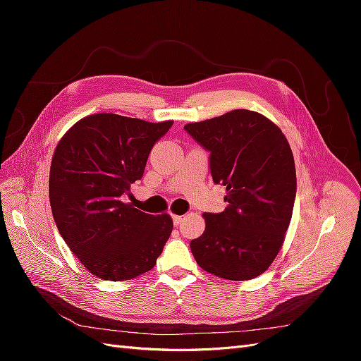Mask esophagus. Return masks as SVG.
I'll list each match as a JSON object with an SVG mask.
<instances>
[{"mask_svg": "<svg viewBox=\"0 0 361 361\" xmlns=\"http://www.w3.org/2000/svg\"><path fill=\"white\" fill-rule=\"evenodd\" d=\"M171 218H173L174 226H179L182 223V220H183V216H180V215H173Z\"/></svg>", "mask_w": 361, "mask_h": 361, "instance_id": "esophagus-1", "label": "esophagus"}]
</instances>
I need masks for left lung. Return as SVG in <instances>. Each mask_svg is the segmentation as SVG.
I'll use <instances>...</instances> for the list:
<instances>
[{
  "mask_svg": "<svg viewBox=\"0 0 361 361\" xmlns=\"http://www.w3.org/2000/svg\"><path fill=\"white\" fill-rule=\"evenodd\" d=\"M183 129L209 152L214 183L227 207L204 212L206 228L190 247L207 272L226 280L255 279L269 268L289 227L297 173L280 128L256 111L233 110Z\"/></svg>",
  "mask_w": 361,
  "mask_h": 361,
  "instance_id": "left-lung-1",
  "label": "left lung"
}]
</instances>
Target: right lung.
Listing matches in <instances>:
<instances>
[{
  "instance_id": "obj_1",
  "label": "right lung",
  "mask_w": 361,
  "mask_h": 361,
  "mask_svg": "<svg viewBox=\"0 0 361 361\" xmlns=\"http://www.w3.org/2000/svg\"><path fill=\"white\" fill-rule=\"evenodd\" d=\"M173 120L111 113L76 122L54 152L49 202L57 228L93 276L122 281L157 265L173 231L169 214L141 212L122 197L143 178L152 147Z\"/></svg>"
}]
</instances>
